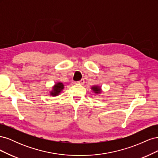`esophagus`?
Returning <instances> with one entry per match:
<instances>
[{
	"instance_id": "esophagus-1",
	"label": "esophagus",
	"mask_w": 158,
	"mask_h": 158,
	"mask_svg": "<svg viewBox=\"0 0 158 158\" xmlns=\"http://www.w3.org/2000/svg\"><path fill=\"white\" fill-rule=\"evenodd\" d=\"M78 83L80 84H84L85 83V80L84 78H82V79H81L80 81H78Z\"/></svg>"
}]
</instances>
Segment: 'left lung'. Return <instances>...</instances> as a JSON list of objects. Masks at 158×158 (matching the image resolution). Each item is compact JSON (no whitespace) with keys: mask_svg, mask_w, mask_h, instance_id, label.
Wrapping results in <instances>:
<instances>
[{"mask_svg":"<svg viewBox=\"0 0 158 158\" xmlns=\"http://www.w3.org/2000/svg\"><path fill=\"white\" fill-rule=\"evenodd\" d=\"M92 89H93V91L95 93L98 94V93H100V92H101V89H100V88H99L98 86H94V87H92Z\"/></svg>","mask_w":158,"mask_h":158,"instance_id":"obj_1","label":"left lung"}]
</instances>
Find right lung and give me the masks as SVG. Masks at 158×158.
<instances>
[{"mask_svg": "<svg viewBox=\"0 0 158 158\" xmlns=\"http://www.w3.org/2000/svg\"><path fill=\"white\" fill-rule=\"evenodd\" d=\"M63 88H64V85L63 84L60 82L57 83L56 84H55V85L53 88V90H52V92L51 93V94L52 95H58L61 92L62 89H63Z\"/></svg>", "mask_w": 158, "mask_h": 158, "instance_id": "right-lung-1", "label": "right lung"}]
</instances>
